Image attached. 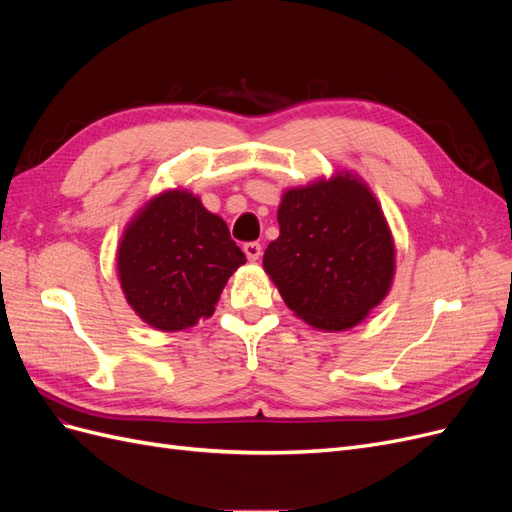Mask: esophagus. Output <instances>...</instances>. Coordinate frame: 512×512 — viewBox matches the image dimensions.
I'll use <instances>...</instances> for the list:
<instances>
[{"label": "esophagus", "mask_w": 512, "mask_h": 512, "mask_svg": "<svg viewBox=\"0 0 512 512\" xmlns=\"http://www.w3.org/2000/svg\"><path fill=\"white\" fill-rule=\"evenodd\" d=\"M243 252H245L247 260L256 262V260L262 256V245H260V243H256V241H252V243H245V245H243Z\"/></svg>", "instance_id": "1"}]
</instances>
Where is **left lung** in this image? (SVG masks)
Here are the masks:
<instances>
[{"mask_svg": "<svg viewBox=\"0 0 512 512\" xmlns=\"http://www.w3.org/2000/svg\"><path fill=\"white\" fill-rule=\"evenodd\" d=\"M262 267L284 303L320 331L363 322L389 294L395 241L369 185L348 170L290 188Z\"/></svg>", "mask_w": 512, "mask_h": 512, "instance_id": "8db88e82", "label": "left lung"}]
</instances>
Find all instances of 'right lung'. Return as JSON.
I'll use <instances>...</instances> for the list:
<instances>
[{"instance_id":"right-lung-1","label":"right lung","mask_w":512,"mask_h":512,"mask_svg":"<svg viewBox=\"0 0 512 512\" xmlns=\"http://www.w3.org/2000/svg\"><path fill=\"white\" fill-rule=\"evenodd\" d=\"M245 262L226 222L188 190H166L136 211L117 247V275L136 316L158 331L190 329Z\"/></svg>"}]
</instances>
